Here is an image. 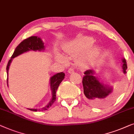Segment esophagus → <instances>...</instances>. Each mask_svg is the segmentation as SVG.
<instances>
[{
	"label": "esophagus",
	"instance_id": "1",
	"mask_svg": "<svg viewBox=\"0 0 134 134\" xmlns=\"http://www.w3.org/2000/svg\"><path fill=\"white\" fill-rule=\"evenodd\" d=\"M68 72L69 73H73L74 72V70H73L72 68H70V69L68 70Z\"/></svg>",
	"mask_w": 134,
	"mask_h": 134
}]
</instances>
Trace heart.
I'll return each mask as SVG.
<instances>
[{
  "label": "heart",
  "instance_id": "obj_1",
  "mask_svg": "<svg viewBox=\"0 0 134 134\" xmlns=\"http://www.w3.org/2000/svg\"><path fill=\"white\" fill-rule=\"evenodd\" d=\"M93 39L91 37L84 36L76 39L64 47L65 52L70 54H78L83 52L81 59L90 61L96 59L99 53V48L96 45H92Z\"/></svg>",
  "mask_w": 134,
  "mask_h": 134
}]
</instances>
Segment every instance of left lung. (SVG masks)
<instances>
[{
	"instance_id": "8db88e82",
	"label": "left lung",
	"mask_w": 134,
	"mask_h": 134,
	"mask_svg": "<svg viewBox=\"0 0 134 134\" xmlns=\"http://www.w3.org/2000/svg\"><path fill=\"white\" fill-rule=\"evenodd\" d=\"M123 73L125 74L127 69L126 59H122ZM84 93L86 100L90 104L95 106H101L109 103L113 97V88L112 87L104 85L99 81L97 77L95 76V71L88 70L84 72L82 78Z\"/></svg>"
}]
</instances>
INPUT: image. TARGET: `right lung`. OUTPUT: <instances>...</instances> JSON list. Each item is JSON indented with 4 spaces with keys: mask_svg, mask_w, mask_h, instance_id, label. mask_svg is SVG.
Returning <instances> with one entry per match:
<instances>
[{
    "mask_svg": "<svg viewBox=\"0 0 134 134\" xmlns=\"http://www.w3.org/2000/svg\"><path fill=\"white\" fill-rule=\"evenodd\" d=\"M45 50V46L44 45V42H42V39L40 37L37 36H31L29 38L24 39V40L18 45V47L15 49L13 55L11 56V59L9 60L8 64L7 66V86H8V70L10 65L11 64V61L13 58L17 57V56L20 55L24 53L27 52L29 51H43ZM65 73L63 72L58 73L53 76H52L50 79V89L52 90V98L48 104L44 107L41 109H28L32 111H43L46 110L52 106L54 101H56V92L59 87V84L62 82L64 79Z\"/></svg>",
    "mask_w": 134,
    "mask_h": 134,
    "instance_id": "right-lung-1",
    "label": "right lung"
}]
</instances>
